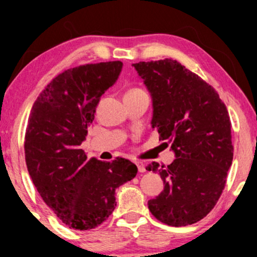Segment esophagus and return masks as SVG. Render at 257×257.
<instances>
[{
    "mask_svg": "<svg viewBox=\"0 0 257 257\" xmlns=\"http://www.w3.org/2000/svg\"><path fill=\"white\" fill-rule=\"evenodd\" d=\"M135 164H137L138 167V170L140 173H145L146 172V168H145V164L141 163V162H135Z\"/></svg>",
    "mask_w": 257,
    "mask_h": 257,
    "instance_id": "esophagus-1",
    "label": "esophagus"
}]
</instances>
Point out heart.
Segmentation results:
<instances>
[{"label": "heart", "mask_w": 257, "mask_h": 257, "mask_svg": "<svg viewBox=\"0 0 257 257\" xmlns=\"http://www.w3.org/2000/svg\"><path fill=\"white\" fill-rule=\"evenodd\" d=\"M138 90H141V89H139V88H133V89H131L129 91H138Z\"/></svg>", "instance_id": "obj_1"}]
</instances>
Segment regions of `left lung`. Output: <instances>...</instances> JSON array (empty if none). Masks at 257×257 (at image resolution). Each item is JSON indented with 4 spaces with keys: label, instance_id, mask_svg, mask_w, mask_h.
Wrapping results in <instances>:
<instances>
[{
    "label": "left lung",
    "instance_id": "left-lung-1",
    "mask_svg": "<svg viewBox=\"0 0 257 257\" xmlns=\"http://www.w3.org/2000/svg\"><path fill=\"white\" fill-rule=\"evenodd\" d=\"M133 66L151 93L152 128L176 157L167 167L157 162L146 167L164 184L149 209L166 225H192L210 213L225 188L233 159L228 111L210 84L176 60Z\"/></svg>",
    "mask_w": 257,
    "mask_h": 257
}]
</instances>
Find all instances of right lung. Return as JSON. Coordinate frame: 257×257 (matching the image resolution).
Listing matches in <instances>:
<instances>
[{
    "label": "right lung",
    "instance_id": "add662e5",
    "mask_svg": "<svg viewBox=\"0 0 257 257\" xmlns=\"http://www.w3.org/2000/svg\"><path fill=\"white\" fill-rule=\"evenodd\" d=\"M122 61L85 64L61 72L31 108L25 161L43 202L70 228L88 231L114 210L116 190L135 178L125 158L88 159L79 149L100 98L118 78Z\"/></svg>",
    "mask_w": 257,
    "mask_h": 257
}]
</instances>
